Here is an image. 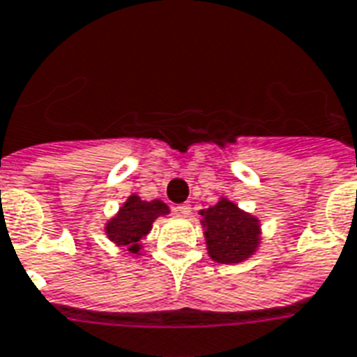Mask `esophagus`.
Listing matches in <instances>:
<instances>
[{"instance_id":"esophagus-1","label":"esophagus","mask_w":357,"mask_h":357,"mask_svg":"<svg viewBox=\"0 0 357 357\" xmlns=\"http://www.w3.org/2000/svg\"><path fill=\"white\" fill-rule=\"evenodd\" d=\"M176 211L181 215H189L190 213V206L189 204H179V206H176Z\"/></svg>"}]
</instances>
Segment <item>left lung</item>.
Returning a JSON list of instances; mask_svg holds the SVG:
<instances>
[{
    "label": "left lung",
    "instance_id": "obj_1",
    "mask_svg": "<svg viewBox=\"0 0 357 357\" xmlns=\"http://www.w3.org/2000/svg\"><path fill=\"white\" fill-rule=\"evenodd\" d=\"M202 215L204 238L211 260L219 264H239L251 258L260 247V221L247 213L228 198L208 209Z\"/></svg>",
    "mask_w": 357,
    "mask_h": 357
}]
</instances>
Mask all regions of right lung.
Instances as JSON below:
<instances>
[{"label": "right lung", "mask_w": 357, "mask_h": 357, "mask_svg": "<svg viewBox=\"0 0 357 357\" xmlns=\"http://www.w3.org/2000/svg\"><path fill=\"white\" fill-rule=\"evenodd\" d=\"M168 213L170 208L162 200L146 202L138 195H130L118 213L105 225L106 238L132 255H140L142 239L149 234L155 219Z\"/></svg>", "instance_id": "add662e5"}]
</instances>
